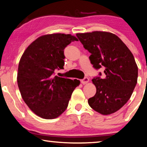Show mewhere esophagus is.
<instances>
[{"label": "esophagus", "instance_id": "esophagus-1", "mask_svg": "<svg viewBox=\"0 0 147 147\" xmlns=\"http://www.w3.org/2000/svg\"><path fill=\"white\" fill-rule=\"evenodd\" d=\"M89 80V79L88 77L86 76V77H84V79L81 80V83L82 84H87V83L88 82Z\"/></svg>", "mask_w": 147, "mask_h": 147}]
</instances>
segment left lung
I'll use <instances>...</instances> for the list:
<instances>
[{
	"instance_id": "left-lung-1",
	"label": "left lung",
	"mask_w": 147,
	"mask_h": 147,
	"mask_svg": "<svg viewBox=\"0 0 147 147\" xmlns=\"http://www.w3.org/2000/svg\"><path fill=\"white\" fill-rule=\"evenodd\" d=\"M93 67L104 69L92 82L96 92L89 105L102 115L115 113L130 99L138 81V68L132 53L116 35L106 32L76 34Z\"/></svg>"
}]
</instances>
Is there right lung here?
Listing matches in <instances>:
<instances>
[{"label": "right lung", "mask_w": 147, "mask_h": 147, "mask_svg": "<svg viewBox=\"0 0 147 147\" xmlns=\"http://www.w3.org/2000/svg\"><path fill=\"white\" fill-rule=\"evenodd\" d=\"M78 39L71 34H54L39 37L28 46L20 59L17 84L22 98L41 118L58 117L68 106L80 81L54 75L63 69L64 49Z\"/></svg>", "instance_id": "add662e5"}]
</instances>
